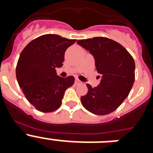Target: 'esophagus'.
Listing matches in <instances>:
<instances>
[{
  "mask_svg": "<svg viewBox=\"0 0 153 153\" xmlns=\"http://www.w3.org/2000/svg\"><path fill=\"white\" fill-rule=\"evenodd\" d=\"M82 82H81L80 80H79V79H75V83L76 84H79V83H81Z\"/></svg>",
  "mask_w": 153,
  "mask_h": 153,
  "instance_id": "obj_1",
  "label": "esophagus"
}]
</instances>
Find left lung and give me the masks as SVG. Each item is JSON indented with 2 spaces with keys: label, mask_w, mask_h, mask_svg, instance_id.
I'll use <instances>...</instances> for the list:
<instances>
[{
  "label": "left lung",
  "mask_w": 153,
  "mask_h": 153,
  "mask_svg": "<svg viewBox=\"0 0 153 153\" xmlns=\"http://www.w3.org/2000/svg\"><path fill=\"white\" fill-rule=\"evenodd\" d=\"M77 44L94 56L97 73L102 75L96 87L86 84L88 92L81 97V102L90 113L109 114L123 103L133 86L134 60L121 44L107 37L77 40Z\"/></svg>",
  "instance_id": "left-lung-1"
}]
</instances>
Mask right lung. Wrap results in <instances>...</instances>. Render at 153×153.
<instances>
[{
  "instance_id": "1",
  "label": "right lung",
  "mask_w": 153,
  "mask_h": 153,
  "mask_svg": "<svg viewBox=\"0 0 153 153\" xmlns=\"http://www.w3.org/2000/svg\"><path fill=\"white\" fill-rule=\"evenodd\" d=\"M76 40L60 35L44 34L30 41L21 52L16 67V76L24 96L37 110L53 112L60 107L67 88L74 77L56 75L61 67L64 53Z\"/></svg>"
}]
</instances>
